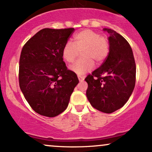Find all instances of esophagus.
I'll return each mask as SVG.
<instances>
[{"label": "esophagus", "mask_w": 152, "mask_h": 152, "mask_svg": "<svg viewBox=\"0 0 152 152\" xmlns=\"http://www.w3.org/2000/svg\"><path fill=\"white\" fill-rule=\"evenodd\" d=\"M84 78L85 77L83 76H78V78L80 81H83V80H84Z\"/></svg>", "instance_id": "esophagus-1"}]
</instances>
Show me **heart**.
<instances>
[{"label":"heart","instance_id":"1","mask_svg":"<svg viewBox=\"0 0 152 152\" xmlns=\"http://www.w3.org/2000/svg\"><path fill=\"white\" fill-rule=\"evenodd\" d=\"M110 44L108 38L101 36L91 29H84L73 36V42L67 41L62 49V57L68 64L74 61L81 52L82 59L74 63L70 67L71 71L83 75L91 71L94 67V61L101 64L105 61L109 53Z\"/></svg>","mask_w":152,"mask_h":152}]
</instances>
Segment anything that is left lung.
Masks as SVG:
<instances>
[{
  "label": "left lung",
  "mask_w": 152,
  "mask_h": 152,
  "mask_svg": "<svg viewBox=\"0 0 152 152\" xmlns=\"http://www.w3.org/2000/svg\"><path fill=\"white\" fill-rule=\"evenodd\" d=\"M110 36L109 53L100 67L85 81L86 96L94 108L111 114L129 100L136 83V64L129 43L114 30L104 28Z\"/></svg>",
  "instance_id": "8db88e82"
}]
</instances>
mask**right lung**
<instances>
[{"label":"right lung","instance_id":"1","mask_svg":"<svg viewBox=\"0 0 152 152\" xmlns=\"http://www.w3.org/2000/svg\"><path fill=\"white\" fill-rule=\"evenodd\" d=\"M74 28H43L23 47L19 61V86L31 107L48 117L61 114L69 105L78 83L77 76L67 69L62 49Z\"/></svg>","mask_w":152,"mask_h":152}]
</instances>
